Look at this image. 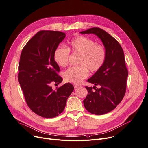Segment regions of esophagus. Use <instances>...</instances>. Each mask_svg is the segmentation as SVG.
Returning a JSON list of instances; mask_svg holds the SVG:
<instances>
[{"instance_id":"esophagus-1","label":"esophagus","mask_w":148,"mask_h":148,"mask_svg":"<svg viewBox=\"0 0 148 148\" xmlns=\"http://www.w3.org/2000/svg\"><path fill=\"white\" fill-rule=\"evenodd\" d=\"M73 86H74V88H77L78 87L80 86V85H76V84H75Z\"/></svg>"}]
</instances>
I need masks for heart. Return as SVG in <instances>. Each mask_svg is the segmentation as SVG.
Here are the masks:
<instances>
[{
  "instance_id": "b5f03b06",
  "label": "heart",
  "mask_w": 148,
  "mask_h": 148,
  "mask_svg": "<svg viewBox=\"0 0 148 148\" xmlns=\"http://www.w3.org/2000/svg\"><path fill=\"white\" fill-rule=\"evenodd\" d=\"M69 51L80 55L77 63L80 65L69 68L63 75L66 82L74 84H80L86 78L88 70L92 72L99 71L106 58V51L103 45L95 44L92 39L86 36H77L68 41V48L58 46L55 50L54 60L60 67L68 65Z\"/></svg>"
}]
</instances>
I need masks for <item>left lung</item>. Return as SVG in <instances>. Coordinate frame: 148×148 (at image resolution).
<instances>
[{
	"label": "left lung",
	"mask_w": 148,
	"mask_h": 148,
	"mask_svg": "<svg viewBox=\"0 0 148 148\" xmlns=\"http://www.w3.org/2000/svg\"><path fill=\"white\" fill-rule=\"evenodd\" d=\"M80 33L96 35L101 40L106 51V58L102 67L88 80V82L100 88L85 86L88 94L84 101L85 108L88 112L101 115L113 110L125 96L128 71L124 53L119 42L103 29L93 27Z\"/></svg>",
	"instance_id": "1"
}]
</instances>
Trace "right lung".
Wrapping results in <instances>:
<instances>
[{
    "mask_svg": "<svg viewBox=\"0 0 148 148\" xmlns=\"http://www.w3.org/2000/svg\"><path fill=\"white\" fill-rule=\"evenodd\" d=\"M66 36L59 31L41 30L32 38L22 51L19 64V82L29 108L46 118L58 116L64 110L74 90L69 83L53 90L51 84H59V66L53 53Z\"/></svg>",
    "mask_w": 148,
    "mask_h": 148,
    "instance_id": "add662e5",
    "label": "right lung"
}]
</instances>
